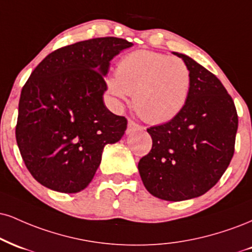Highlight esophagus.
I'll return each instance as SVG.
<instances>
[{
  "label": "esophagus",
  "mask_w": 252,
  "mask_h": 252,
  "mask_svg": "<svg viewBox=\"0 0 252 252\" xmlns=\"http://www.w3.org/2000/svg\"><path fill=\"white\" fill-rule=\"evenodd\" d=\"M141 129V126L137 124L135 122V121L132 120H128V128H126V134H131L132 131H135V130H138Z\"/></svg>",
  "instance_id": "34e87169"
}]
</instances>
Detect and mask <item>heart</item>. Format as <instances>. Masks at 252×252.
<instances>
[{
  "label": "heart",
  "mask_w": 252,
  "mask_h": 252,
  "mask_svg": "<svg viewBox=\"0 0 252 252\" xmlns=\"http://www.w3.org/2000/svg\"><path fill=\"white\" fill-rule=\"evenodd\" d=\"M120 99L134 95V108L148 123H165L183 110L191 87L189 66L178 57L136 50L121 59L116 77L108 81Z\"/></svg>",
  "instance_id": "heart-1"
}]
</instances>
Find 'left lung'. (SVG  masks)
<instances>
[{
    "mask_svg": "<svg viewBox=\"0 0 252 252\" xmlns=\"http://www.w3.org/2000/svg\"><path fill=\"white\" fill-rule=\"evenodd\" d=\"M189 66L191 87L183 110L169 122L147 129L153 147L139 159L145 189L178 202L213 188L235 153L238 116L220 81L191 57L174 53Z\"/></svg>",
    "mask_w": 252,
    "mask_h": 252,
    "instance_id": "1",
    "label": "left lung"
}]
</instances>
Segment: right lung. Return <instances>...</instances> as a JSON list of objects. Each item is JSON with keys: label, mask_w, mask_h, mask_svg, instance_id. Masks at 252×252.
Masks as SVG:
<instances>
[{"label": "right lung", "mask_w": 252, "mask_h": 252, "mask_svg": "<svg viewBox=\"0 0 252 252\" xmlns=\"http://www.w3.org/2000/svg\"><path fill=\"white\" fill-rule=\"evenodd\" d=\"M131 42L97 37L50 53L21 92L15 135L24 164L42 186L75 193L88 187L105 144L116 143L126 118L103 102L110 61Z\"/></svg>", "instance_id": "obj_1"}]
</instances>
